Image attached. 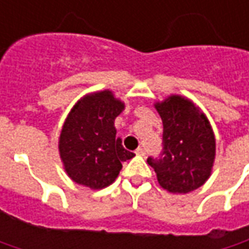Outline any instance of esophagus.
<instances>
[{
	"mask_svg": "<svg viewBox=\"0 0 249 249\" xmlns=\"http://www.w3.org/2000/svg\"><path fill=\"white\" fill-rule=\"evenodd\" d=\"M136 154H138V156H144V154H146V151H144L143 147H138V149H136Z\"/></svg>",
	"mask_w": 249,
	"mask_h": 249,
	"instance_id": "1",
	"label": "esophagus"
}]
</instances>
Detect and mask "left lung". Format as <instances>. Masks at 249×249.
Wrapping results in <instances>:
<instances>
[{
  "label": "left lung",
  "mask_w": 249,
  "mask_h": 249,
  "mask_svg": "<svg viewBox=\"0 0 249 249\" xmlns=\"http://www.w3.org/2000/svg\"><path fill=\"white\" fill-rule=\"evenodd\" d=\"M156 108L162 120V150L149 157L159 183L171 193H189L210 178L215 136L207 117L189 99L169 96Z\"/></svg>",
  "instance_id": "obj_1"
}]
</instances>
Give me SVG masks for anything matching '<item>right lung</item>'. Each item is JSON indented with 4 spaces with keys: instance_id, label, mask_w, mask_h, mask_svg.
<instances>
[{
    "instance_id": "right-lung-1",
    "label": "right lung",
    "mask_w": 249,
    "mask_h": 249,
    "mask_svg": "<svg viewBox=\"0 0 249 249\" xmlns=\"http://www.w3.org/2000/svg\"><path fill=\"white\" fill-rule=\"evenodd\" d=\"M124 103L110 90L81 99L66 120L59 139L60 159L75 183L93 190L111 184L123 162L135 156L116 139L114 120Z\"/></svg>"
}]
</instances>
